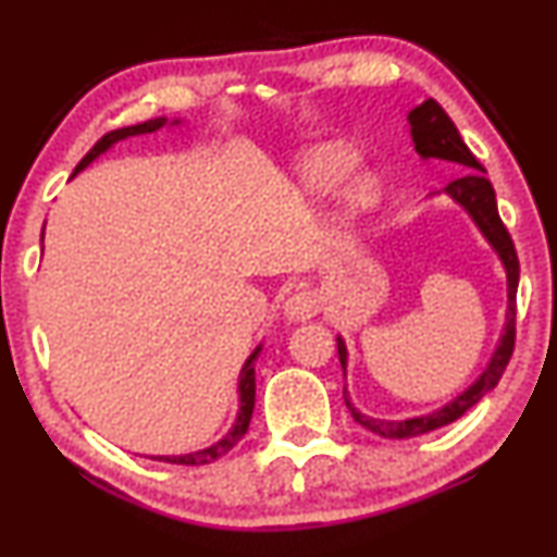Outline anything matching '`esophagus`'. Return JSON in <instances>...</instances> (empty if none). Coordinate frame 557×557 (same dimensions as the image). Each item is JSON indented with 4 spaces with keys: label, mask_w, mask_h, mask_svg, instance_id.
I'll use <instances>...</instances> for the list:
<instances>
[{
    "label": "esophagus",
    "mask_w": 557,
    "mask_h": 557,
    "mask_svg": "<svg viewBox=\"0 0 557 557\" xmlns=\"http://www.w3.org/2000/svg\"><path fill=\"white\" fill-rule=\"evenodd\" d=\"M321 311V296L317 290H298L285 300L283 313L287 321H306Z\"/></svg>",
    "instance_id": "34e87169"
}]
</instances>
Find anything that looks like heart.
Here are the masks:
<instances>
[{"mask_svg":"<svg viewBox=\"0 0 557 557\" xmlns=\"http://www.w3.org/2000/svg\"><path fill=\"white\" fill-rule=\"evenodd\" d=\"M355 165H358V156L347 147L339 145H321L313 147L311 152L304 158V165H300V186H304L306 194H319L332 191L334 186L343 181L347 173H350ZM381 186L373 176H358L347 186L343 194V220L345 223H355L363 214H368L373 207L379 205Z\"/></svg>","mask_w":557,"mask_h":557,"instance_id":"1","label":"heart"}]
</instances>
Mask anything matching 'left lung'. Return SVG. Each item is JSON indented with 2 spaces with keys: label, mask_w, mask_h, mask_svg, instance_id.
I'll return each mask as SVG.
<instances>
[{
  "label": "left lung",
  "mask_w": 557,
  "mask_h": 557,
  "mask_svg": "<svg viewBox=\"0 0 557 557\" xmlns=\"http://www.w3.org/2000/svg\"><path fill=\"white\" fill-rule=\"evenodd\" d=\"M407 122H410L412 143L420 158L448 160V163H457L459 169H465V176L454 178L444 191L454 199V202L465 207L467 214H470L474 225L480 227V233L485 236L487 244H491L495 253H498L500 264H504L506 270L508 308H506L504 334H500L498 347H495L491 363H487L485 371H482L480 376L465 388V392L457 394L451 401H446L441 410L418 414V418H407V420L371 418V414L360 412L358 407L352 405L350 394H347L345 388L347 410L352 412L355 423L368 428L371 433L384 435V438H412V435L431 433L435 428H444L448 423H454V420H459L472 405H478L487 392H493V388L498 386L508 360H511L513 339H516V287H519V259H516L513 240L508 236L504 220H500L498 214L495 191L491 181L485 178V169H482L478 158L472 156L470 147L465 145L459 129L454 126L451 119H448V113L441 109L433 98H428L425 103H420L418 109L407 113ZM337 352H339V363H343V371H347V347L343 337H337Z\"/></svg>",
  "instance_id": "left-lung-1"
}]
</instances>
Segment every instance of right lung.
Listing matches in <instances>:
<instances>
[{"label": "right lung", "instance_id": "add662e5", "mask_svg": "<svg viewBox=\"0 0 557 557\" xmlns=\"http://www.w3.org/2000/svg\"><path fill=\"white\" fill-rule=\"evenodd\" d=\"M165 124H169V119L160 116V119H150V122L124 126V129H113L109 134H103V137H100L96 145H92V150L87 152L83 160H79L77 169H75V173H72V176H77L79 171L87 169V165H90L92 160H96L98 156H103V152L109 150V147L116 145L119 139L137 137V134H152V132L163 129ZM173 124H178V122H173ZM41 240H44V236H41ZM259 352H261V345H257V350H253L249 358H246L244 368H240V376H238V401H240V405H238L236 423H233L231 431H227L223 438L218 441V444H212V446H207V448H199V451L181 454V457H152V459L169 461V465H186V467H191V465H210V461L220 459V457H223V454L231 451V448L236 446L240 438H244V433L249 431L251 412H253V399H257V379H253V360L259 358Z\"/></svg>", "mask_w": 557, "mask_h": 557}]
</instances>
